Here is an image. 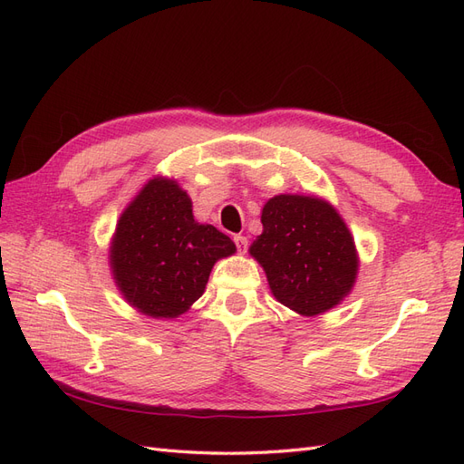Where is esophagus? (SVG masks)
<instances>
[{
    "mask_svg": "<svg viewBox=\"0 0 464 464\" xmlns=\"http://www.w3.org/2000/svg\"><path fill=\"white\" fill-rule=\"evenodd\" d=\"M234 244H236V247H237V251H240V254H246L247 247H249V242H247L246 236H234Z\"/></svg>",
    "mask_w": 464,
    "mask_h": 464,
    "instance_id": "1",
    "label": "esophagus"
}]
</instances>
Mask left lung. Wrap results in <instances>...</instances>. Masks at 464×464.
<instances>
[{"mask_svg":"<svg viewBox=\"0 0 464 464\" xmlns=\"http://www.w3.org/2000/svg\"><path fill=\"white\" fill-rule=\"evenodd\" d=\"M263 234L251 244L273 296L300 315L339 305L358 275L354 237L325 199L275 195L263 207Z\"/></svg>","mask_w":464,"mask_h":464,"instance_id":"left-lung-1","label":"left lung"}]
</instances>
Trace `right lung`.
<instances>
[{
    "mask_svg": "<svg viewBox=\"0 0 464 464\" xmlns=\"http://www.w3.org/2000/svg\"><path fill=\"white\" fill-rule=\"evenodd\" d=\"M234 251L227 234L193 218L189 195L178 181L157 176L121 213L110 266L137 312L174 319L201 298L213 265Z\"/></svg>",
    "mask_w": 464,
    "mask_h": 464,
    "instance_id": "right-lung-1",
    "label": "right lung"
}]
</instances>
